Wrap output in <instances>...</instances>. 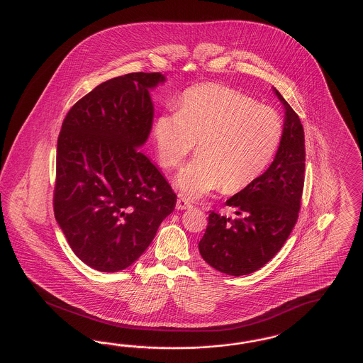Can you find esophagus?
I'll return each instance as SVG.
<instances>
[{"instance_id": "obj_1", "label": "esophagus", "mask_w": 363, "mask_h": 363, "mask_svg": "<svg viewBox=\"0 0 363 363\" xmlns=\"http://www.w3.org/2000/svg\"><path fill=\"white\" fill-rule=\"evenodd\" d=\"M191 207H193V206H191V203L188 201L186 199H184V197H179V199L177 200V204H175V208H177V209H179V211L190 209Z\"/></svg>"}]
</instances>
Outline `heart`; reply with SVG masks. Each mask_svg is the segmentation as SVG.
<instances>
[{"mask_svg": "<svg viewBox=\"0 0 363 363\" xmlns=\"http://www.w3.org/2000/svg\"><path fill=\"white\" fill-rule=\"evenodd\" d=\"M283 135L277 111L253 98L219 84L188 89L177 113L154 122L160 163L178 167L199 141L200 154L177 174L174 184L188 199H200L225 185L246 188L271 163Z\"/></svg>", "mask_w": 363, "mask_h": 363, "instance_id": "b5f03b06", "label": "heart"}]
</instances>
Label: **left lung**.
<instances>
[{
  "label": "left lung",
  "mask_w": 363,
  "mask_h": 363,
  "mask_svg": "<svg viewBox=\"0 0 363 363\" xmlns=\"http://www.w3.org/2000/svg\"><path fill=\"white\" fill-rule=\"evenodd\" d=\"M284 106L283 135L267 172L225 201L235 218L211 211L201 257L216 271L241 277L264 267L281 249L298 219L305 174V135L299 117L274 88Z\"/></svg>",
  "instance_id": "left-lung-1"
}]
</instances>
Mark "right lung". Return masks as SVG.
Segmentation results:
<instances>
[{
	"label": "right lung",
	"instance_id": "add662e5",
	"mask_svg": "<svg viewBox=\"0 0 363 363\" xmlns=\"http://www.w3.org/2000/svg\"><path fill=\"white\" fill-rule=\"evenodd\" d=\"M162 73H129L74 104L57 143L54 216L73 253L101 272L130 267L172 213L177 196L140 148L150 138V91Z\"/></svg>",
	"mask_w": 363,
	"mask_h": 363
}]
</instances>
